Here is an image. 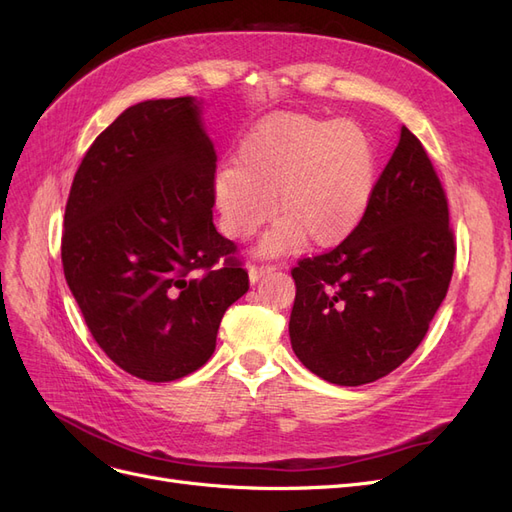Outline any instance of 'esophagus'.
I'll list each match as a JSON object with an SVG mask.
<instances>
[{"label": "esophagus", "instance_id": "esophagus-1", "mask_svg": "<svg viewBox=\"0 0 512 512\" xmlns=\"http://www.w3.org/2000/svg\"><path fill=\"white\" fill-rule=\"evenodd\" d=\"M273 271H275V267H271V265H250V267H247V275H250L252 284H256L260 277L271 275Z\"/></svg>", "mask_w": 512, "mask_h": 512}]
</instances>
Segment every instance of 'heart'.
Here are the masks:
<instances>
[{"mask_svg":"<svg viewBox=\"0 0 512 512\" xmlns=\"http://www.w3.org/2000/svg\"><path fill=\"white\" fill-rule=\"evenodd\" d=\"M376 183V151L354 121L282 113L247 134L237 166L215 181L226 235L245 241L271 215L260 256L333 247L361 224Z\"/></svg>","mask_w":512,"mask_h":512,"instance_id":"b5f03b06","label":"heart"}]
</instances>
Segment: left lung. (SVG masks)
I'll use <instances>...</instances> for the list:
<instances>
[{
  "label": "left lung",
  "instance_id": "1",
  "mask_svg": "<svg viewBox=\"0 0 512 512\" xmlns=\"http://www.w3.org/2000/svg\"><path fill=\"white\" fill-rule=\"evenodd\" d=\"M453 262L442 183L421 141L401 126L361 224L335 250L292 269L294 354L339 386L391 374L423 342Z\"/></svg>",
  "mask_w": 512,
  "mask_h": 512
}]
</instances>
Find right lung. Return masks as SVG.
Wrapping results in <instances>:
<instances>
[{"instance_id": "add662e5", "label": "right lung", "mask_w": 512, "mask_h": 512, "mask_svg": "<svg viewBox=\"0 0 512 512\" xmlns=\"http://www.w3.org/2000/svg\"><path fill=\"white\" fill-rule=\"evenodd\" d=\"M215 162L203 100H145L96 138L72 181L66 282L108 359L147 382L203 367L250 288L213 224Z\"/></svg>"}]
</instances>
